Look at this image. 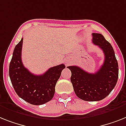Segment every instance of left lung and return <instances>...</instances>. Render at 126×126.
Segmentation results:
<instances>
[{"mask_svg":"<svg viewBox=\"0 0 126 126\" xmlns=\"http://www.w3.org/2000/svg\"><path fill=\"white\" fill-rule=\"evenodd\" d=\"M94 45L104 53V62L94 73H89L77 65L68 66L71 71V82L76 95L86 101H99L114 89L118 77V65L111 44L102 34L92 33Z\"/></svg>","mask_w":126,"mask_h":126,"instance_id":"left-lung-1","label":"left lung"}]
</instances>
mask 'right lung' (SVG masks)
Here are the masks:
<instances>
[{
  "label": "right lung",
  "instance_id": "add662e5",
  "mask_svg": "<svg viewBox=\"0 0 126 126\" xmlns=\"http://www.w3.org/2000/svg\"><path fill=\"white\" fill-rule=\"evenodd\" d=\"M23 38L15 46L9 64L11 84L18 96L33 105L50 101L55 92V85L65 68L63 64L52 67L44 74L36 75L24 66L21 59Z\"/></svg>",
  "mask_w": 126,
  "mask_h": 126
}]
</instances>
